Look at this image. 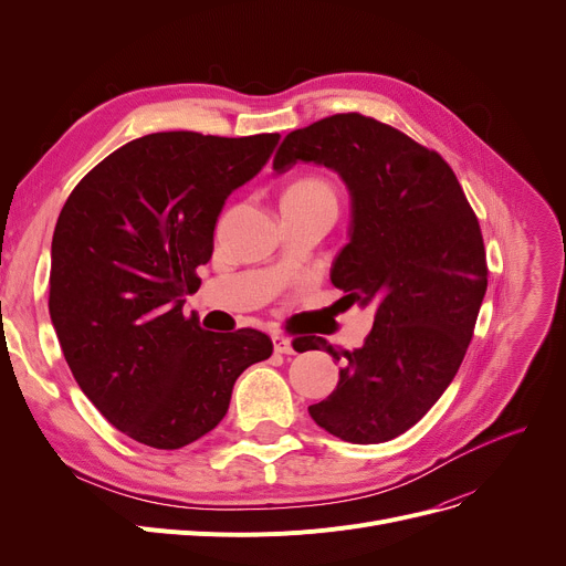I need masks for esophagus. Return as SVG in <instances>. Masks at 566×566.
I'll return each instance as SVG.
<instances>
[{
  "instance_id": "34e87169",
  "label": "esophagus",
  "mask_w": 566,
  "mask_h": 566,
  "mask_svg": "<svg viewBox=\"0 0 566 566\" xmlns=\"http://www.w3.org/2000/svg\"><path fill=\"white\" fill-rule=\"evenodd\" d=\"M273 346H275V350H277V353H286V355L295 353L291 337H286V335H280V333H277V335H273Z\"/></svg>"
}]
</instances>
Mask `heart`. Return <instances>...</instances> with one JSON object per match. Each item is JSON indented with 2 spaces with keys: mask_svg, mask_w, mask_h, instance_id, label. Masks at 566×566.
I'll return each instance as SVG.
<instances>
[{
  "mask_svg": "<svg viewBox=\"0 0 566 566\" xmlns=\"http://www.w3.org/2000/svg\"><path fill=\"white\" fill-rule=\"evenodd\" d=\"M316 201H335L337 195L331 181L321 176H301L291 181L282 195V203H316Z\"/></svg>",
  "mask_w": 566,
  "mask_h": 566,
  "instance_id": "b5f03b06",
  "label": "heart"
}]
</instances>
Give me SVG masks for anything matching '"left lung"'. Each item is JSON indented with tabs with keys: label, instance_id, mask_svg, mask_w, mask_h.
I'll use <instances>...</instances> for the list:
<instances>
[{
	"label": "left lung",
	"instance_id": "left-lung-1",
	"mask_svg": "<svg viewBox=\"0 0 566 566\" xmlns=\"http://www.w3.org/2000/svg\"><path fill=\"white\" fill-rule=\"evenodd\" d=\"M335 169L350 192V243L331 280L344 305H374L365 344L344 350L328 399L310 406L328 433L385 442L418 424L457 376L489 284L480 220L452 167L433 148L371 116L348 112L293 130L273 167ZM325 348L316 344L295 350Z\"/></svg>",
	"mask_w": 566,
	"mask_h": 566
}]
</instances>
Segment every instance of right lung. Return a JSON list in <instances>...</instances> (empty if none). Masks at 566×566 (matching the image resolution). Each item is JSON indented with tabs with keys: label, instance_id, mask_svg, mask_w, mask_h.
Wrapping results in <instances>:
<instances>
[{
	"label": "right lung",
	"instance_id": "right-lung-1",
	"mask_svg": "<svg viewBox=\"0 0 566 566\" xmlns=\"http://www.w3.org/2000/svg\"><path fill=\"white\" fill-rule=\"evenodd\" d=\"M277 133H154L116 148L69 195L52 235L50 318L103 418L156 450L220 424L235 378L271 358L268 335L211 333L184 314L227 197L254 178Z\"/></svg>",
	"mask_w": 566,
	"mask_h": 566
}]
</instances>
